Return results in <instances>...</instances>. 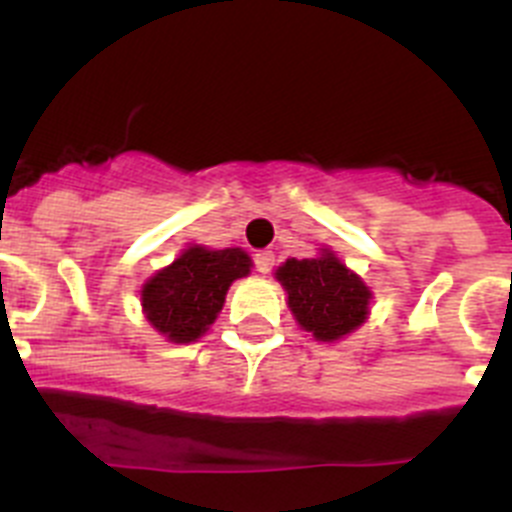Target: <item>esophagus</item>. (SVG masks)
<instances>
[{"mask_svg": "<svg viewBox=\"0 0 512 512\" xmlns=\"http://www.w3.org/2000/svg\"><path fill=\"white\" fill-rule=\"evenodd\" d=\"M253 266H256V271H259V274H269L271 266H274V253L271 251L253 253Z\"/></svg>", "mask_w": 512, "mask_h": 512, "instance_id": "1", "label": "esophagus"}]
</instances>
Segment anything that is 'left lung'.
<instances>
[{
  "label": "left lung",
  "mask_w": 512,
  "mask_h": 512,
  "mask_svg": "<svg viewBox=\"0 0 512 512\" xmlns=\"http://www.w3.org/2000/svg\"><path fill=\"white\" fill-rule=\"evenodd\" d=\"M276 279L287 289L299 325L322 342L340 340L363 325L368 314V287L330 251L320 259H289Z\"/></svg>",
  "instance_id": "1"
}]
</instances>
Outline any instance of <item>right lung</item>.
Here are the masks:
<instances>
[{
  "mask_svg": "<svg viewBox=\"0 0 512 512\" xmlns=\"http://www.w3.org/2000/svg\"><path fill=\"white\" fill-rule=\"evenodd\" d=\"M251 271L241 248H187L172 266L154 274L142 289L147 320L172 342L198 340L223 309L233 281Z\"/></svg>",
  "mask_w": 512,
  "mask_h": 512,
  "instance_id": "obj_1",
  "label": "right lung"
}]
</instances>
